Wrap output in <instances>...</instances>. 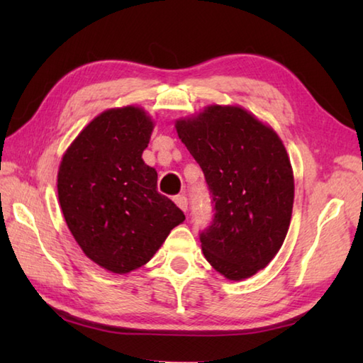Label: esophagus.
Listing matches in <instances>:
<instances>
[{"mask_svg": "<svg viewBox=\"0 0 363 363\" xmlns=\"http://www.w3.org/2000/svg\"><path fill=\"white\" fill-rule=\"evenodd\" d=\"M173 199H174V203H176V206H177V207H179V209H181V211H184V212H186V211H187V207H189V199H187L186 196H184V195H177V196H174Z\"/></svg>", "mask_w": 363, "mask_h": 363, "instance_id": "esophagus-1", "label": "esophagus"}]
</instances>
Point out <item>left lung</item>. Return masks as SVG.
<instances>
[{"label":"left lung","instance_id":"1","mask_svg":"<svg viewBox=\"0 0 363 363\" xmlns=\"http://www.w3.org/2000/svg\"><path fill=\"white\" fill-rule=\"evenodd\" d=\"M176 130L212 196V223L199 234L204 257L230 281L256 274L290 226L295 182L281 138L238 106H209Z\"/></svg>","mask_w":363,"mask_h":363}]
</instances>
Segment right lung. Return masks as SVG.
Here are the masks:
<instances>
[{"label": "right lung", "instance_id": "1", "mask_svg": "<svg viewBox=\"0 0 363 363\" xmlns=\"http://www.w3.org/2000/svg\"><path fill=\"white\" fill-rule=\"evenodd\" d=\"M152 128L140 107L106 111L81 130L59 167L68 229L89 259L117 274L145 265L186 220L159 194L156 169L142 159Z\"/></svg>", "mask_w": 363, "mask_h": 363}]
</instances>
